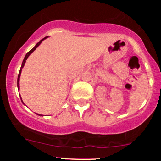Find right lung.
Returning <instances> with one entry per match:
<instances>
[{
  "mask_svg": "<svg viewBox=\"0 0 161 161\" xmlns=\"http://www.w3.org/2000/svg\"><path fill=\"white\" fill-rule=\"evenodd\" d=\"M48 38V36H47V37H45V38H43V39H42L41 41H39V42H38V43L36 44V46H35L34 47H33V48L32 49V50H30V51H29V52H28L26 54H25V57H24V59H23V63H22V66H21V68H20V70H19V75H18V79H17V88H18V90H19V78H20V75H21V72H22V69H23V67L24 66V65H25V61H26V60H27V58L28 57H29V55L31 54V53H32L33 51H35V50H36L37 47H38V46H39L40 45H41V43H42V41H44L45 39H46V38ZM20 96V95H19ZM20 98H21V101H22V102L23 103V100H22V97H20ZM23 104H25L23 103ZM38 115H39V116H42V114H38Z\"/></svg>",
  "mask_w": 161,
  "mask_h": 161,
  "instance_id": "1",
  "label": "right lung"
}]
</instances>
